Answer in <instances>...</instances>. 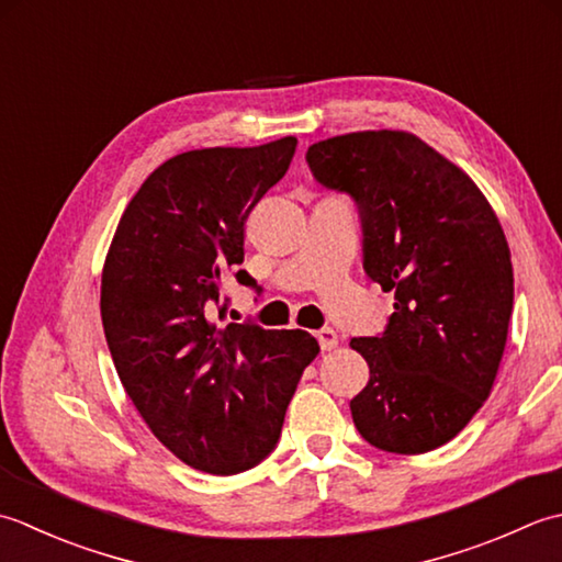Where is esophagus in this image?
<instances>
[{
  "instance_id": "34e87169",
  "label": "esophagus",
  "mask_w": 562,
  "mask_h": 562,
  "mask_svg": "<svg viewBox=\"0 0 562 562\" xmlns=\"http://www.w3.org/2000/svg\"><path fill=\"white\" fill-rule=\"evenodd\" d=\"M315 337H317V341H319V349H323V351H331V349H335V347L339 345L337 331L331 329V327L317 329V331H315Z\"/></svg>"
}]
</instances>
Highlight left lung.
<instances>
[{
	"mask_svg": "<svg viewBox=\"0 0 562 562\" xmlns=\"http://www.w3.org/2000/svg\"><path fill=\"white\" fill-rule=\"evenodd\" d=\"M305 159L317 184L357 203L366 277L395 291L381 335L349 345L371 371L353 425L387 453L439 449L485 403L507 345L514 271L497 215L412 133L337 135Z\"/></svg>",
	"mask_w": 562,
	"mask_h": 562,
	"instance_id": "left-lung-1",
	"label": "left lung"
}]
</instances>
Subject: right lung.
Listing matches in <instances>:
<instances>
[{
	"instance_id": "1",
	"label": "right lung",
	"mask_w": 562,
	"mask_h": 562,
	"mask_svg": "<svg viewBox=\"0 0 562 562\" xmlns=\"http://www.w3.org/2000/svg\"><path fill=\"white\" fill-rule=\"evenodd\" d=\"M297 140L205 147L159 165L113 235L101 323L125 393L187 465L243 473L277 449L285 407L319 345L303 329L225 323V273L243 265L245 221L289 169Z\"/></svg>"
}]
</instances>
